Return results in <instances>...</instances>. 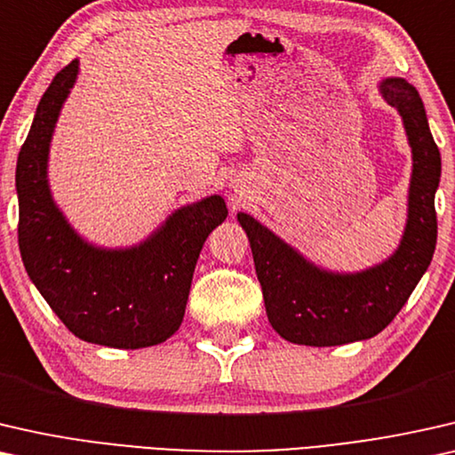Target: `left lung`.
Returning <instances> with one entry per match:
<instances>
[{
  "label": "left lung",
  "mask_w": 455,
  "mask_h": 455,
  "mask_svg": "<svg viewBox=\"0 0 455 455\" xmlns=\"http://www.w3.org/2000/svg\"><path fill=\"white\" fill-rule=\"evenodd\" d=\"M379 91L402 115L412 148L408 220L392 258L356 274L328 272L305 259L253 216L236 214L251 245L267 319L292 344L340 347L377 336L398 315L433 259L439 148L417 88L404 78H386Z\"/></svg>",
  "instance_id": "8db88e82"
}]
</instances>
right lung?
I'll use <instances>...</instances> for the list:
<instances>
[{
  "instance_id": "obj_1",
  "label": "right lung",
  "mask_w": 455,
  "mask_h": 455,
  "mask_svg": "<svg viewBox=\"0 0 455 455\" xmlns=\"http://www.w3.org/2000/svg\"><path fill=\"white\" fill-rule=\"evenodd\" d=\"M78 78V60L61 69L38 102L16 164L18 245L30 280L80 340L146 348L179 330L204 241L225 222L220 196L183 206L130 249L86 243L55 206L47 181L49 144Z\"/></svg>"
}]
</instances>
